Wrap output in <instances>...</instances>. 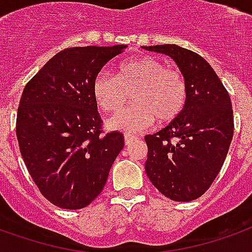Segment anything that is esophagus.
<instances>
[{
  "label": "esophagus",
  "instance_id": "obj_1",
  "mask_svg": "<svg viewBox=\"0 0 252 252\" xmlns=\"http://www.w3.org/2000/svg\"><path fill=\"white\" fill-rule=\"evenodd\" d=\"M136 139H137V136L131 135V133H126V135H124V140H126V144H131L132 141L136 140Z\"/></svg>",
  "mask_w": 252,
  "mask_h": 252
}]
</instances>
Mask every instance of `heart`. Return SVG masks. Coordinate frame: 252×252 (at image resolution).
Returning a JSON list of instances; mask_svg holds the SVG:
<instances>
[{
    "label": "heart",
    "mask_w": 252,
    "mask_h": 252,
    "mask_svg": "<svg viewBox=\"0 0 252 252\" xmlns=\"http://www.w3.org/2000/svg\"><path fill=\"white\" fill-rule=\"evenodd\" d=\"M116 78L107 72L93 80V97L108 113L120 111L132 93L135 105L119 112L108 120L115 131L140 132L158 119L169 123L187 105L188 85L178 69L167 68L161 60L144 56L119 64Z\"/></svg>",
    "instance_id": "b5f03b06"
}]
</instances>
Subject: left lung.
I'll list each match as a JSON object with an SVG mask.
<instances>
[{
	"label": "left lung",
	"instance_id": "1",
	"mask_svg": "<svg viewBox=\"0 0 252 252\" xmlns=\"http://www.w3.org/2000/svg\"><path fill=\"white\" fill-rule=\"evenodd\" d=\"M175 60L188 85L187 105L161 131L144 137L145 172L164 196L191 202L211 187L234 136L230 94L202 56L179 45L144 46Z\"/></svg>",
	"mask_w": 252,
	"mask_h": 252
}]
</instances>
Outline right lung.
Instances as JSON below:
<instances>
[{
	"mask_svg": "<svg viewBox=\"0 0 252 252\" xmlns=\"http://www.w3.org/2000/svg\"><path fill=\"white\" fill-rule=\"evenodd\" d=\"M126 45L59 52L24 88L16 135L24 163L52 204L80 210L100 195L117 155L120 132L102 131L93 80Z\"/></svg>",
	"mask_w": 252,
	"mask_h": 252,
	"instance_id": "obj_1",
	"label": "right lung"
}]
</instances>
